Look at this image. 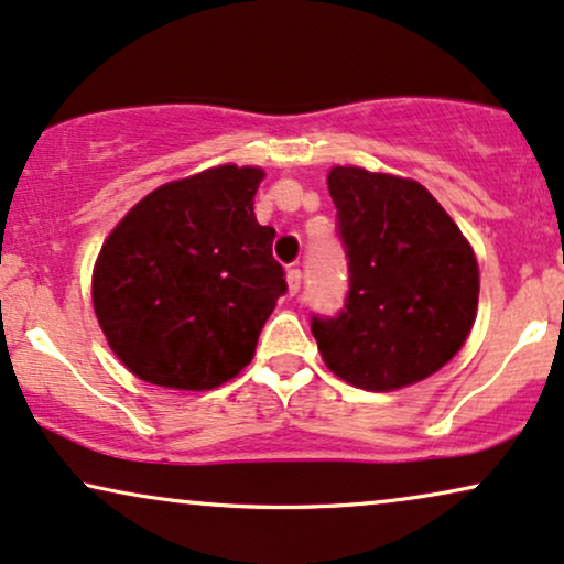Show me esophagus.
Returning <instances> with one entry per match:
<instances>
[{
    "instance_id": "esophagus-1",
    "label": "esophagus",
    "mask_w": 564,
    "mask_h": 564,
    "mask_svg": "<svg viewBox=\"0 0 564 564\" xmlns=\"http://www.w3.org/2000/svg\"><path fill=\"white\" fill-rule=\"evenodd\" d=\"M301 282H303L301 269H290V271H288V288H290V295H295L297 290H301Z\"/></svg>"
}]
</instances>
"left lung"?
<instances>
[{"label":"left lung","mask_w":564,"mask_h":564,"mask_svg":"<svg viewBox=\"0 0 564 564\" xmlns=\"http://www.w3.org/2000/svg\"><path fill=\"white\" fill-rule=\"evenodd\" d=\"M329 196L350 284L339 314L311 316L324 364L371 392L431 377L476 318L478 263L468 240L415 180L335 166Z\"/></svg>","instance_id":"left-lung-1"}]
</instances>
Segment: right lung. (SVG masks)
<instances>
[{"mask_svg": "<svg viewBox=\"0 0 564 564\" xmlns=\"http://www.w3.org/2000/svg\"><path fill=\"white\" fill-rule=\"evenodd\" d=\"M263 172L214 166L166 183L128 212L94 269V311L138 379L214 389L250 364L288 293L253 196Z\"/></svg>", "mask_w": 564, "mask_h": 564, "instance_id": "right-lung-1", "label": "right lung"}]
</instances>
